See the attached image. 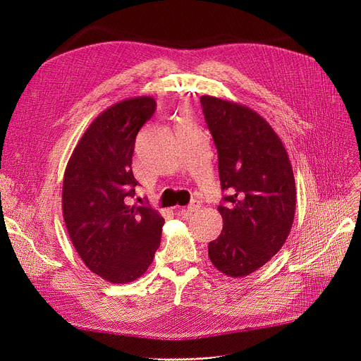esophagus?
<instances>
[{"label": "esophagus", "instance_id": "obj_1", "mask_svg": "<svg viewBox=\"0 0 361 361\" xmlns=\"http://www.w3.org/2000/svg\"><path fill=\"white\" fill-rule=\"evenodd\" d=\"M200 207H201V202H200L198 200H194L191 204L187 205L185 212H187V213H194V212H197Z\"/></svg>", "mask_w": 361, "mask_h": 361}]
</instances>
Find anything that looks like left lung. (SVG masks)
Returning <instances> with one entry per match:
<instances>
[{
  "label": "left lung",
  "mask_w": 361,
  "mask_h": 361,
  "mask_svg": "<svg viewBox=\"0 0 361 361\" xmlns=\"http://www.w3.org/2000/svg\"><path fill=\"white\" fill-rule=\"evenodd\" d=\"M219 154L226 204L220 237L209 244L214 267L244 277L269 263L286 243L295 214V181L288 154L271 126L240 102L200 98Z\"/></svg>",
  "instance_id": "left-lung-1"
}]
</instances>
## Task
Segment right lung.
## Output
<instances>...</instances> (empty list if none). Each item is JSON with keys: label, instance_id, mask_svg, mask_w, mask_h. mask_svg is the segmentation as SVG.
I'll use <instances>...</instances> for the list:
<instances>
[{"label": "right lung", "instance_id": "right-lung-1", "mask_svg": "<svg viewBox=\"0 0 361 361\" xmlns=\"http://www.w3.org/2000/svg\"><path fill=\"white\" fill-rule=\"evenodd\" d=\"M156 111V99L133 97L102 111L85 130L63 181V216L82 263L114 284L140 279L161 241L157 210L128 205L137 180L135 137Z\"/></svg>", "mask_w": 361, "mask_h": 361}]
</instances>
